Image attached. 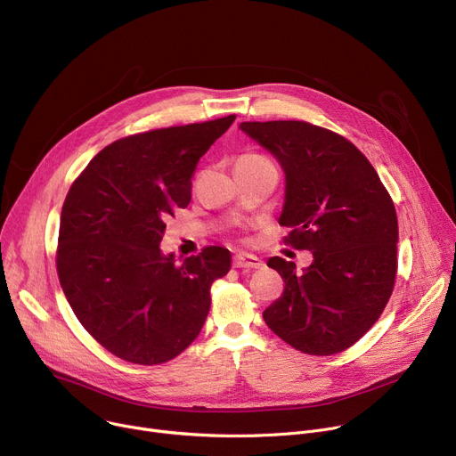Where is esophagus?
Returning <instances> with one entry per match:
<instances>
[{
	"label": "esophagus",
	"instance_id": "esophagus-1",
	"mask_svg": "<svg viewBox=\"0 0 456 456\" xmlns=\"http://www.w3.org/2000/svg\"><path fill=\"white\" fill-rule=\"evenodd\" d=\"M262 265H264V262L255 255L240 253L234 256V267H240V269H260Z\"/></svg>",
	"mask_w": 456,
	"mask_h": 456
}]
</instances>
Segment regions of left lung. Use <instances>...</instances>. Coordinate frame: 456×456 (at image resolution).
Returning <instances> with one entry per match:
<instances>
[{"label": "left lung", "instance_id": "8db88e82", "mask_svg": "<svg viewBox=\"0 0 456 456\" xmlns=\"http://www.w3.org/2000/svg\"><path fill=\"white\" fill-rule=\"evenodd\" d=\"M251 140L285 173L280 225L285 240L313 253L295 262L269 258L285 281L264 311L274 335L295 349L329 356L358 342L382 314L396 276L398 220L369 159L344 136L307 121H243Z\"/></svg>", "mask_w": 456, "mask_h": 456}]
</instances>
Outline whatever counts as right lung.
I'll use <instances>...</instances> for the list:
<instances>
[{
  "mask_svg": "<svg viewBox=\"0 0 456 456\" xmlns=\"http://www.w3.org/2000/svg\"><path fill=\"white\" fill-rule=\"evenodd\" d=\"M234 114L121 138L72 183L60 222L58 276L76 318L121 360L154 365L187 349L231 269L224 247L182 264L163 255L165 218L191 201L200 158Z\"/></svg>",
  "mask_w": 456,
  "mask_h": 456,
  "instance_id": "add662e5",
  "label": "right lung"
}]
</instances>
